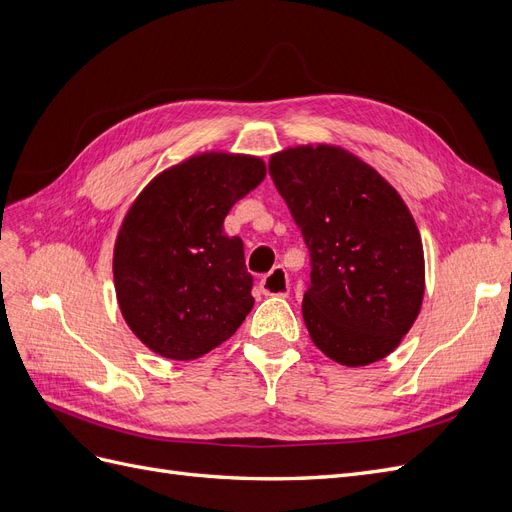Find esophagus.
<instances>
[{"instance_id":"esophagus-1","label":"esophagus","mask_w":512,"mask_h":512,"mask_svg":"<svg viewBox=\"0 0 512 512\" xmlns=\"http://www.w3.org/2000/svg\"><path fill=\"white\" fill-rule=\"evenodd\" d=\"M260 290L262 294H267V297H288L290 282H288L286 271L282 267H273L260 280Z\"/></svg>"}]
</instances>
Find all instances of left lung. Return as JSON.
<instances>
[{
	"mask_svg": "<svg viewBox=\"0 0 512 512\" xmlns=\"http://www.w3.org/2000/svg\"><path fill=\"white\" fill-rule=\"evenodd\" d=\"M269 175L309 250L303 320L329 359L361 367L391 354L421 312L418 228L393 185L346 149L275 153Z\"/></svg>",
	"mask_w": 512,
	"mask_h": 512,
	"instance_id": "left-lung-1",
	"label": "left lung"
}]
</instances>
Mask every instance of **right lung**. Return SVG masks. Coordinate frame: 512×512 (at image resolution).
Segmentation results:
<instances>
[{"mask_svg":"<svg viewBox=\"0 0 512 512\" xmlns=\"http://www.w3.org/2000/svg\"><path fill=\"white\" fill-rule=\"evenodd\" d=\"M260 158L200 153L138 194L115 241L117 301L132 333L160 356L192 361L252 312L243 241L224 235L230 207L258 188Z\"/></svg>","mask_w":512,"mask_h":512,"instance_id":"add662e5","label":"right lung"}]
</instances>
